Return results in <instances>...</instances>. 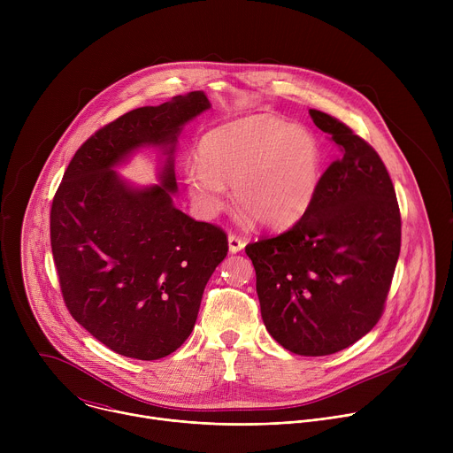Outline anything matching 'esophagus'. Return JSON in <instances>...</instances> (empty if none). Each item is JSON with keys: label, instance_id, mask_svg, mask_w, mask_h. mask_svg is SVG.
Returning a JSON list of instances; mask_svg holds the SVG:
<instances>
[{"label": "esophagus", "instance_id": "esophagus-1", "mask_svg": "<svg viewBox=\"0 0 453 453\" xmlns=\"http://www.w3.org/2000/svg\"><path fill=\"white\" fill-rule=\"evenodd\" d=\"M227 242H229V252H233V254L240 252L245 247V242L242 238H238L236 234H229Z\"/></svg>", "mask_w": 453, "mask_h": 453}]
</instances>
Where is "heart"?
<instances>
[{
  "label": "heart",
  "mask_w": 453,
  "mask_h": 453,
  "mask_svg": "<svg viewBox=\"0 0 453 453\" xmlns=\"http://www.w3.org/2000/svg\"><path fill=\"white\" fill-rule=\"evenodd\" d=\"M199 161L188 165L189 199L204 217L219 215L227 186L240 210L264 227H288L311 206L320 180L322 152L304 127L254 114L224 123L199 143Z\"/></svg>",
  "instance_id": "obj_1"
}]
</instances>
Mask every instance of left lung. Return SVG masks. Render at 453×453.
Returning a JSON list of instances; mask_svg holds the SVG:
<instances>
[{
	"instance_id": "left-lung-1",
	"label": "left lung",
	"mask_w": 453,
	"mask_h": 453,
	"mask_svg": "<svg viewBox=\"0 0 453 453\" xmlns=\"http://www.w3.org/2000/svg\"><path fill=\"white\" fill-rule=\"evenodd\" d=\"M342 157L320 175L310 210L285 233L245 247L267 332L303 357L337 353L381 317L402 245L393 180L376 150L310 109Z\"/></svg>"
}]
</instances>
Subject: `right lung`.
Returning a JSON list of instances; mask_svg holds the SVG:
<instances>
[{"instance_id":"right-lung-1","label":"right lung","mask_w":453,"mask_h":453,"mask_svg":"<svg viewBox=\"0 0 453 453\" xmlns=\"http://www.w3.org/2000/svg\"><path fill=\"white\" fill-rule=\"evenodd\" d=\"M211 104L203 91L140 107L96 131L64 172L50 238L64 303L118 355L157 360L189 337L226 233L173 206V152L184 123ZM167 156L160 184L134 188L113 166L142 146Z\"/></svg>"}]
</instances>
